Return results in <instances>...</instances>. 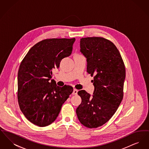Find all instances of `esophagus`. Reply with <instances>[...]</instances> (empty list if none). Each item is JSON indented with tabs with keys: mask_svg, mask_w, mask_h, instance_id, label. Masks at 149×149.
<instances>
[{
	"mask_svg": "<svg viewBox=\"0 0 149 149\" xmlns=\"http://www.w3.org/2000/svg\"><path fill=\"white\" fill-rule=\"evenodd\" d=\"M78 91L76 89H74L73 90V92H72V94L73 95H77L78 94Z\"/></svg>",
	"mask_w": 149,
	"mask_h": 149,
	"instance_id": "1",
	"label": "esophagus"
}]
</instances>
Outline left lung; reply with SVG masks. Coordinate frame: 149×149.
<instances>
[{"label": "left lung", "instance_id": "8db88e82", "mask_svg": "<svg viewBox=\"0 0 149 149\" xmlns=\"http://www.w3.org/2000/svg\"><path fill=\"white\" fill-rule=\"evenodd\" d=\"M80 52L86 57L87 72L93 77L92 97L85 91L78 95L81 103L76 110L78 120L86 127H100L109 120L123 97L125 66L116 46L100 37L80 39Z\"/></svg>", "mask_w": 149, "mask_h": 149}]
</instances>
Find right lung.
I'll return each mask as SVG.
<instances>
[{
	"mask_svg": "<svg viewBox=\"0 0 149 149\" xmlns=\"http://www.w3.org/2000/svg\"><path fill=\"white\" fill-rule=\"evenodd\" d=\"M75 38H50L37 43L22 61L18 72L17 97L26 118L45 127L56 119L64 102L73 92L71 86H57L52 70L69 56Z\"/></svg>",
	"mask_w": 149,
	"mask_h": 149,
	"instance_id": "right-lung-1",
	"label": "right lung"
}]
</instances>
